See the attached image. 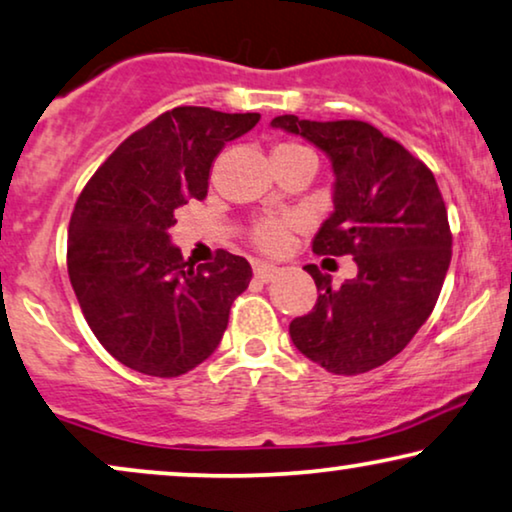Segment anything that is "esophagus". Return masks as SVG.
I'll return each mask as SVG.
<instances>
[{"label": "esophagus", "mask_w": 512, "mask_h": 512, "mask_svg": "<svg viewBox=\"0 0 512 512\" xmlns=\"http://www.w3.org/2000/svg\"><path fill=\"white\" fill-rule=\"evenodd\" d=\"M253 271H255V278L257 280H262V283H269V280L278 273V266L266 264V262H255Z\"/></svg>", "instance_id": "obj_1"}]
</instances>
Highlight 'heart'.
<instances>
[{
	"mask_svg": "<svg viewBox=\"0 0 512 512\" xmlns=\"http://www.w3.org/2000/svg\"><path fill=\"white\" fill-rule=\"evenodd\" d=\"M292 153H308V150L294 141H283L273 148L271 157ZM292 227V218H262L250 227V241H253L259 250H264V253H280V250L287 246V241H290Z\"/></svg>",
	"mask_w": 512,
	"mask_h": 512,
	"instance_id": "heart-1",
	"label": "heart"
}]
</instances>
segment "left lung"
<instances>
[{
    "mask_svg": "<svg viewBox=\"0 0 512 512\" xmlns=\"http://www.w3.org/2000/svg\"><path fill=\"white\" fill-rule=\"evenodd\" d=\"M273 127L304 136L334 169V213L313 253L357 262V278L318 285L313 311L290 322L301 355L338 376L378 369L410 343L434 311L452 257L448 211L424 162L362 120L315 122L278 115Z\"/></svg>",
    "mask_w": 512,
    "mask_h": 512,
    "instance_id": "obj_1",
    "label": "left lung"
}]
</instances>
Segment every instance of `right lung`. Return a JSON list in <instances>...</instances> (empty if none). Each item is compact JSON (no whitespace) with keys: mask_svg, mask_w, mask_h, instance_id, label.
Wrapping results in <instances>:
<instances>
[{"mask_svg":"<svg viewBox=\"0 0 512 512\" xmlns=\"http://www.w3.org/2000/svg\"><path fill=\"white\" fill-rule=\"evenodd\" d=\"M257 122L259 113L178 106L127 136L76 199L71 287L92 334L129 369L176 378L218 348L253 269L227 250L194 269L169 229L178 206L206 197L225 143Z\"/></svg>","mask_w":512,"mask_h":512,"instance_id":"add662e5","label":"right lung"}]
</instances>
